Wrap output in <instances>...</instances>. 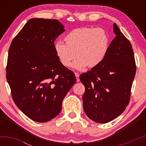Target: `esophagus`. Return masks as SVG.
Returning a JSON list of instances; mask_svg holds the SVG:
<instances>
[{"label": "esophagus", "mask_w": 146, "mask_h": 146, "mask_svg": "<svg viewBox=\"0 0 146 146\" xmlns=\"http://www.w3.org/2000/svg\"><path fill=\"white\" fill-rule=\"evenodd\" d=\"M75 76H76V77L77 82H79L80 81V78H79L80 75H79V74L78 73V72H75Z\"/></svg>", "instance_id": "obj_1"}]
</instances>
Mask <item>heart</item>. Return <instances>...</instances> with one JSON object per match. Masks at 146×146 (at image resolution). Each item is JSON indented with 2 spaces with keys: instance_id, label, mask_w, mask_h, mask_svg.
Returning a JSON list of instances; mask_svg holds the SVG:
<instances>
[{
  "instance_id": "1",
  "label": "heart",
  "mask_w": 146,
  "mask_h": 146,
  "mask_svg": "<svg viewBox=\"0 0 146 146\" xmlns=\"http://www.w3.org/2000/svg\"><path fill=\"white\" fill-rule=\"evenodd\" d=\"M65 44L57 42L54 50L64 66L83 70L88 66L95 68L106 56L110 46V37L102 28L83 27L74 29L64 36Z\"/></svg>"
}]
</instances>
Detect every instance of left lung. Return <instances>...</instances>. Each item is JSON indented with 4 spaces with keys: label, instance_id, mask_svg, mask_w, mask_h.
I'll list each match as a JSON object with an SVG mask.
<instances>
[{
    "label": "left lung",
    "instance_id": "left-lung-1",
    "mask_svg": "<svg viewBox=\"0 0 146 146\" xmlns=\"http://www.w3.org/2000/svg\"><path fill=\"white\" fill-rule=\"evenodd\" d=\"M115 38L98 66L80 76L85 86L84 110L96 122L104 123L121 114L129 104L136 65L130 42L113 24Z\"/></svg>",
    "mask_w": 146,
    "mask_h": 146
}]
</instances>
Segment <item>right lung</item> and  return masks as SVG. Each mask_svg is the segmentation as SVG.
<instances>
[{"instance_id":"right-lung-1","label":"right lung","mask_w":146,"mask_h":146,"mask_svg":"<svg viewBox=\"0 0 146 146\" xmlns=\"http://www.w3.org/2000/svg\"><path fill=\"white\" fill-rule=\"evenodd\" d=\"M65 31L56 19H32L10 46L7 80L17 106L30 119L46 122L59 114L62 103L76 82L54 50Z\"/></svg>"}]
</instances>
